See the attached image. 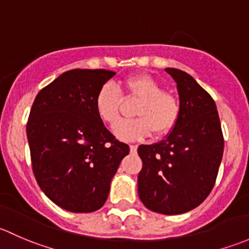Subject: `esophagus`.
I'll use <instances>...</instances> for the list:
<instances>
[{
	"mask_svg": "<svg viewBox=\"0 0 249 249\" xmlns=\"http://www.w3.org/2000/svg\"><path fill=\"white\" fill-rule=\"evenodd\" d=\"M130 152L131 153H136L137 152V145L136 144H130Z\"/></svg>",
	"mask_w": 249,
	"mask_h": 249,
	"instance_id": "1",
	"label": "esophagus"
}]
</instances>
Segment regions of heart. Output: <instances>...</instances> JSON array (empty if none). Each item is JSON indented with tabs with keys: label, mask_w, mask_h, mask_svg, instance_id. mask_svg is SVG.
I'll list each match as a JSON object with an SVG mask.
<instances>
[{
	"label": "heart",
	"mask_w": 249,
	"mask_h": 249,
	"mask_svg": "<svg viewBox=\"0 0 249 249\" xmlns=\"http://www.w3.org/2000/svg\"><path fill=\"white\" fill-rule=\"evenodd\" d=\"M123 96L137 100L135 119L125 120L115 126L114 134L123 141H139L154 134L165 137L171 134L180 118L179 97L164 90L161 83L145 73L127 77L118 89L113 84H104L95 97V109L105 124L114 126L120 119Z\"/></svg>",
	"instance_id": "1"
}]
</instances>
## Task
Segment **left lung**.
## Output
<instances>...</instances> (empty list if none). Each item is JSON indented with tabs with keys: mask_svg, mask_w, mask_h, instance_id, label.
I'll return each mask as SVG.
<instances>
[{
	"mask_svg": "<svg viewBox=\"0 0 249 249\" xmlns=\"http://www.w3.org/2000/svg\"><path fill=\"white\" fill-rule=\"evenodd\" d=\"M177 83L180 118L166 140L141 144L139 196L161 214H180L197 207L214 187L224 137L214 100L192 76L166 69Z\"/></svg>",
	"mask_w": 249,
	"mask_h": 249,
	"instance_id": "left-lung-1",
	"label": "left lung"
}]
</instances>
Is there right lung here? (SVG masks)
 I'll return each mask as SVG.
<instances>
[{"label": "right lung", "instance_id": "1", "mask_svg": "<svg viewBox=\"0 0 249 249\" xmlns=\"http://www.w3.org/2000/svg\"><path fill=\"white\" fill-rule=\"evenodd\" d=\"M115 74L71 70L37 94L26 125L32 171L59 207L74 213L99 210L129 145L105 127L95 109L100 88Z\"/></svg>", "mask_w": 249, "mask_h": 249}]
</instances>
